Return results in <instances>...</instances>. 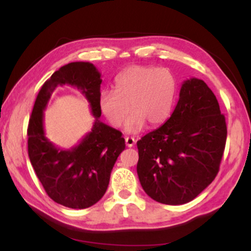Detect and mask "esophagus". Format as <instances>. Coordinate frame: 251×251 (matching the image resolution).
<instances>
[{"instance_id":"34e87169","label":"esophagus","mask_w":251,"mask_h":251,"mask_svg":"<svg viewBox=\"0 0 251 251\" xmlns=\"http://www.w3.org/2000/svg\"><path fill=\"white\" fill-rule=\"evenodd\" d=\"M136 144V140L135 138H132V137H126V145L128 147H132L133 145Z\"/></svg>"}]
</instances>
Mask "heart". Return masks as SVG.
I'll return each instance as SVG.
<instances>
[{"label":"heart","mask_w":251,"mask_h":251,"mask_svg":"<svg viewBox=\"0 0 251 251\" xmlns=\"http://www.w3.org/2000/svg\"><path fill=\"white\" fill-rule=\"evenodd\" d=\"M115 91L101 90L98 95L99 111L109 125L120 128L130 109L126 131L137 133L145 126L164 123L173 111L177 95V81L168 68L131 66L119 74Z\"/></svg>","instance_id":"heart-1"}]
</instances>
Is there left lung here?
Returning <instances> with one entry per match:
<instances>
[{
	"mask_svg": "<svg viewBox=\"0 0 251 251\" xmlns=\"http://www.w3.org/2000/svg\"><path fill=\"white\" fill-rule=\"evenodd\" d=\"M226 136L214 92L200 78H187L170 118L137 142L143 190L160 203L192 201L217 176Z\"/></svg>",
	"mask_w": 251,
	"mask_h": 251,
	"instance_id": "left-lung-1",
	"label": "left lung"
}]
</instances>
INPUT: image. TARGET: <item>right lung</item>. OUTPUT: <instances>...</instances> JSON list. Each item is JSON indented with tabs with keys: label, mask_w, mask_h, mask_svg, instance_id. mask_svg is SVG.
<instances>
[{
	"label": "right lung",
	"mask_w": 251,
	"mask_h": 251,
	"mask_svg": "<svg viewBox=\"0 0 251 251\" xmlns=\"http://www.w3.org/2000/svg\"><path fill=\"white\" fill-rule=\"evenodd\" d=\"M100 76L87 61L60 67L41 88L27 129L28 156L37 178L54 202L72 209L89 208L100 200L116 159L126 149L122 133L99 120ZM65 84L81 91L95 118L92 131L70 150L57 148L44 132V109L54 89Z\"/></svg>",
	"instance_id": "obj_1"
}]
</instances>
